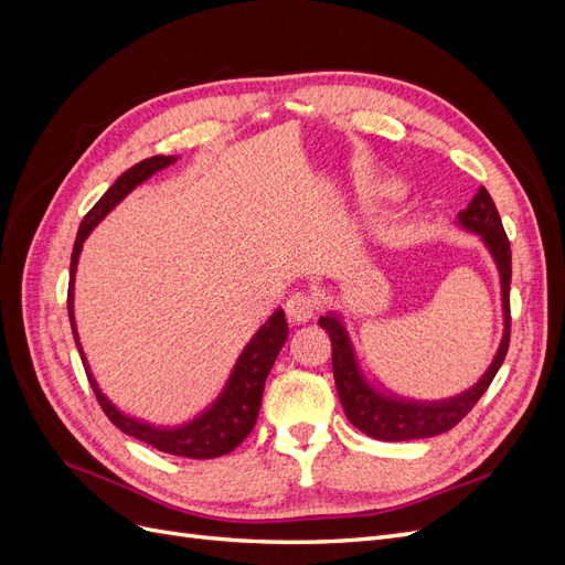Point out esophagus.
Returning a JSON list of instances; mask_svg holds the SVG:
<instances>
[{"label": "esophagus", "mask_w": 565, "mask_h": 565, "mask_svg": "<svg viewBox=\"0 0 565 565\" xmlns=\"http://www.w3.org/2000/svg\"><path fill=\"white\" fill-rule=\"evenodd\" d=\"M285 309L289 322H309L318 313V299L311 292H295L287 299Z\"/></svg>", "instance_id": "obj_1"}]
</instances>
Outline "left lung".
<instances>
[{
	"label": "left lung",
	"instance_id": "1",
	"mask_svg": "<svg viewBox=\"0 0 565 565\" xmlns=\"http://www.w3.org/2000/svg\"><path fill=\"white\" fill-rule=\"evenodd\" d=\"M459 224L481 233L486 245L490 247L494 262H498L500 276H502V303H504V339L500 344L498 355L486 372V377L478 382L471 391L461 393L457 398L446 403H405V401H391L382 398L374 393L361 377L355 367L353 351L349 344V337L344 324L334 316H322L318 322L320 328L330 334L332 341V372L337 382L339 401L344 405V413L349 422L361 429L363 434L377 438V440H413V438H431L438 434L450 431L465 419L473 405L481 401L488 391L494 374L502 367L507 351H509V337H511V309H509V285H511V247L509 237L504 233L502 218L498 207L490 198V193L481 185L467 210L459 212Z\"/></svg>",
	"mask_w": 565,
	"mask_h": 565
}]
</instances>
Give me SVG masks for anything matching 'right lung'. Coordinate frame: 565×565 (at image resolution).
Here are the masks:
<instances>
[{
  "label": "right lung",
  "instance_id": "add662e5",
  "mask_svg": "<svg viewBox=\"0 0 565 565\" xmlns=\"http://www.w3.org/2000/svg\"><path fill=\"white\" fill-rule=\"evenodd\" d=\"M172 162H174V156H156V158H148L139 164H134L108 188L104 198H100L89 210V214L84 216V221L79 224V231H77V237H75L73 256H71L67 316H71V328H73L75 344L79 349L84 370H87V377H89V384L94 388V396H96L100 409L106 413V417L117 426L119 431L139 438L143 443H148V446H152L160 452H167V455L191 457V459H212V457H221V455L235 450L249 436V431L254 429L256 417H259L266 377H268L273 363H276V358H278L280 349L285 347V341H287L285 313L278 309L276 313L268 318L264 328L254 334V339L243 351L241 361H237V365L231 374L226 391L221 393V398L214 403V407H210L207 413L198 417L193 424H185V426H181V429H169V431L167 429H156V426H148V424H141V422L125 417L104 396V393L98 391L94 377L89 374L87 358H84L82 347L77 341L75 316H73V280H75V268H77L82 243L87 241V235L94 231V226L115 207L119 200H122L127 193H131L134 188L143 183L148 177L160 172V169H164L167 164H172Z\"/></svg>",
  "mask_w": 565,
  "mask_h": 565
}]
</instances>
